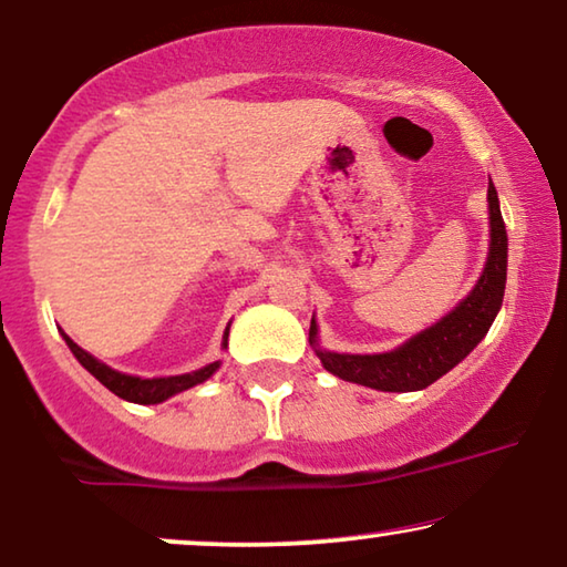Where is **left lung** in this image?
<instances>
[{"instance_id": "1", "label": "left lung", "mask_w": 567, "mask_h": 567, "mask_svg": "<svg viewBox=\"0 0 567 567\" xmlns=\"http://www.w3.org/2000/svg\"><path fill=\"white\" fill-rule=\"evenodd\" d=\"M487 204H491V255L485 270L467 299L444 320L410 338L405 346L390 353L351 355L330 353L315 348L322 367L346 382H355L382 392H415L436 382L454 369L480 340L491 330V324L503 305L508 266V237L503 224L498 193L493 183L487 185ZM317 324H309V343L317 346Z\"/></svg>"}]
</instances>
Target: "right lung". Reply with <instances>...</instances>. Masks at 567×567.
<instances>
[{
	"instance_id": "1",
	"label": "right lung",
	"mask_w": 567,
	"mask_h": 567,
	"mask_svg": "<svg viewBox=\"0 0 567 567\" xmlns=\"http://www.w3.org/2000/svg\"><path fill=\"white\" fill-rule=\"evenodd\" d=\"M61 336H64L69 351L76 355V361H80L100 384H105L107 390H111L113 394H118V398H123V400L138 402V405H157V402L173 398V394H177V392L190 390V386L206 382V379L212 377L216 369H219V361H214L204 369L193 371V374L167 377V379H138V377L121 374V371H115L111 367H105V363H100L97 359H92V355L87 351H82V348L76 346L74 340L66 336V332H61ZM227 336H229V328H227V332H224V348H227Z\"/></svg>"
}]
</instances>
